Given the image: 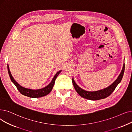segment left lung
I'll return each instance as SVG.
<instances>
[{"instance_id": "1", "label": "left lung", "mask_w": 132, "mask_h": 132, "mask_svg": "<svg viewBox=\"0 0 132 132\" xmlns=\"http://www.w3.org/2000/svg\"><path fill=\"white\" fill-rule=\"evenodd\" d=\"M124 71L125 64H123L121 73L119 74L118 78L115 80V81L112 83L110 86H109L108 87L93 92L85 90L78 86L76 82L74 81L73 78L72 79V83L74 88H75L76 90L77 91V92L84 98L91 100H97L102 99H105L108 96H110L112 94V93H113V92L115 90L118 85L121 82L123 76Z\"/></svg>"}]
</instances>
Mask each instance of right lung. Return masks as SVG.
<instances>
[{"label":"right lung","instance_id":"add662e5","mask_svg":"<svg viewBox=\"0 0 132 132\" xmlns=\"http://www.w3.org/2000/svg\"><path fill=\"white\" fill-rule=\"evenodd\" d=\"M7 70H8V73L11 81H12V82L15 85L17 89H18V90L19 91V92L22 95L28 96L30 97V98H40V97L45 96L47 95L48 94H49L53 88L56 77H58V76L61 71H59L55 74V75L53 78L52 81H51L47 86L39 89H28V88L22 87L21 86H20L18 82H16V81L14 79V78L12 76V74H11L10 72L8 65H7Z\"/></svg>","mask_w":132,"mask_h":132}]
</instances>
